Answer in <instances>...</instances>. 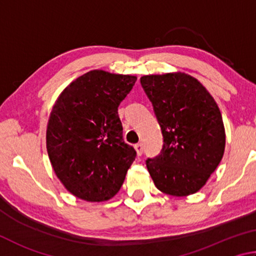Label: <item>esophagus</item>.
<instances>
[{
    "label": "esophagus",
    "instance_id": "1",
    "mask_svg": "<svg viewBox=\"0 0 256 256\" xmlns=\"http://www.w3.org/2000/svg\"><path fill=\"white\" fill-rule=\"evenodd\" d=\"M134 148H136V150L138 156H141L142 154H144V144H136V146H134Z\"/></svg>",
    "mask_w": 256,
    "mask_h": 256
}]
</instances>
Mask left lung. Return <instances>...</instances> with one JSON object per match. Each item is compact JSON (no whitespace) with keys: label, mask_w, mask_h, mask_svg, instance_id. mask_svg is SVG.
Here are the masks:
<instances>
[{"label":"left lung","mask_w":256,"mask_h":256,"mask_svg":"<svg viewBox=\"0 0 256 256\" xmlns=\"http://www.w3.org/2000/svg\"><path fill=\"white\" fill-rule=\"evenodd\" d=\"M142 88L162 128L160 154L146 162L162 193L186 196L206 185L222 162L226 134L214 97L184 72L144 76Z\"/></svg>","instance_id":"obj_1"}]
</instances>
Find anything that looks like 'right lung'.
<instances>
[{"instance_id": "obj_1", "label": "right lung", "mask_w": 256, "mask_h": 256, "mask_svg": "<svg viewBox=\"0 0 256 256\" xmlns=\"http://www.w3.org/2000/svg\"><path fill=\"white\" fill-rule=\"evenodd\" d=\"M136 76L92 70L71 82L56 100L46 131L52 167L73 196L107 201L118 192L136 157L123 140L120 102Z\"/></svg>"}]
</instances>
